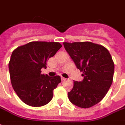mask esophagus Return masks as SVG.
I'll list each match as a JSON object with an SVG mask.
<instances>
[{
	"mask_svg": "<svg viewBox=\"0 0 125 125\" xmlns=\"http://www.w3.org/2000/svg\"><path fill=\"white\" fill-rule=\"evenodd\" d=\"M61 79H62V81H65V80H66V79L64 77H61Z\"/></svg>",
	"mask_w": 125,
	"mask_h": 125,
	"instance_id": "esophagus-1",
	"label": "esophagus"
}]
</instances>
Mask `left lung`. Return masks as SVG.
I'll return each mask as SVG.
<instances>
[{
	"instance_id": "left-lung-1",
	"label": "left lung",
	"mask_w": 125,
	"mask_h": 125,
	"mask_svg": "<svg viewBox=\"0 0 125 125\" xmlns=\"http://www.w3.org/2000/svg\"><path fill=\"white\" fill-rule=\"evenodd\" d=\"M63 44L84 77L83 81H73L69 100L79 107H92L104 98L113 82L115 66L111 54L106 48L91 42Z\"/></svg>"
}]
</instances>
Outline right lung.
<instances>
[{"mask_svg":"<svg viewBox=\"0 0 125 125\" xmlns=\"http://www.w3.org/2000/svg\"><path fill=\"white\" fill-rule=\"evenodd\" d=\"M62 46L57 42L33 41L18 46L12 52L8 63L12 87L23 102L33 107L47 104L53 90L61 83L59 75L41 73L46 62Z\"/></svg>","mask_w":125,"mask_h":125,"instance_id":"obj_1","label":"right lung"}]
</instances>
